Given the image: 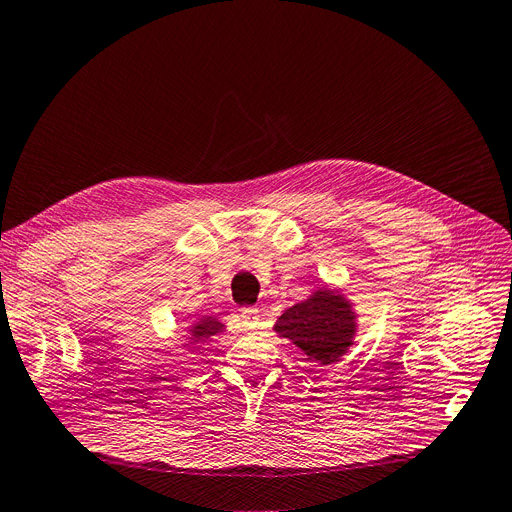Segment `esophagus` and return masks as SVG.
<instances>
[{
    "label": "esophagus",
    "instance_id": "1",
    "mask_svg": "<svg viewBox=\"0 0 512 512\" xmlns=\"http://www.w3.org/2000/svg\"><path fill=\"white\" fill-rule=\"evenodd\" d=\"M241 319H243V323H246L248 327H256V325H258V321H260L258 308H254V306L241 308Z\"/></svg>",
    "mask_w": 512,
    "mask_h": 512
}]
</instances>
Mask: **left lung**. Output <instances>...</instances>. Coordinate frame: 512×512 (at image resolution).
Masks as SVG:
<instances>
[{"label": "left lung", "mask_w": 512, "mask_h": 512, "mask_svg": "<svg viewBox=\"0 0 512 512\" xmlns=\"http://www.w3.org/2000/svg\"><path fill=\"white\" fill-rule=\"evenodd\" d=\"M275 331L291 339L306 356L333 364L354 344L356 312L342 294L325 287L287 308L277 319Z\"/></svg>", "instance_id": "1"}]
</instances>
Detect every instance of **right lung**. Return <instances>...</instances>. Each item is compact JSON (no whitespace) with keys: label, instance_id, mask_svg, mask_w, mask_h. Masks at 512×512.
<instances>
[{"label":"right lung","instance_id":"1","mask_svg":"<svg viewBox=\"0 0 512 512\" xmlns=\"http://www.w3.org/2000/svg\"><path fill=\"white\" fill-rule=\"evenodd\" d=\"M225 329V325L218 321V319H214V316H202V319L198 321V323H193L191 327H189V335H191V339L189 342L191 344H196V342H206V339H210L212 335H216V333H221Z\"/></svg>","mask_w":512,"mask_h":512}]
</instances>
